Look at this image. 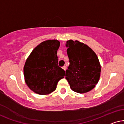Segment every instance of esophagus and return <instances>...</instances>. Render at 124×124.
Segmentation results:
<instances>
[{
    "mask_svg": "<svg viewBox=\"0 0 124 124\" xmlns=\"http://www.w3.org/2000/svg\"><path fill=\"white\" fill-rule=\"evenodd\" d=\"M62 69H63V70L65 71L66 70V66H63L62 67Z\"/></svg>",
    "mask_w": 124,
    "mask_h": 124,
    "instance_id": "1",
    "label": "esophagus"
}]
</instances>
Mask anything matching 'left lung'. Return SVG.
I'll return each mask as SVG.
<instances>
[{
    "instance_id": "left-lung-1",
    "label": "left lung",
    "mask_w": 124,
    "mask_h": 124,
    "mask_svg": "<svg viewBox=\"0 0 124 124\" xmlns=\"http://www.w3.org/2000/svg\"><path fill=\"white\" fill-rule=\"evenodd\" d=\"M67 53L70 65L66 70V79L74 91L83 93L95 87L99 80L101 66L95 53L83 43L69 40Z\"/></svg>"
}]
</instances>
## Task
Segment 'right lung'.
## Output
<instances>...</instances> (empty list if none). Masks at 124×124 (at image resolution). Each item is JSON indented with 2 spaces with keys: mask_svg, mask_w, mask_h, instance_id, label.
I'll return each instance as SVG.
<instances>
[{
  "mask_svg": "<svg viewBox=\"0 0 124 124\" xmlns=\"http://www.w3.org/2000/svg\"><path fill=\"white\" fill-rule=\"evenodd\" d=\"M60 42L57 39L45 41L36 46L26 59L24 75L26 85L39 95H47L57 88L65 71L58 65L57 50Z\"/></svg>",
  "mask_w": 124,
  "mask_h": 124,
  "instance_id": "right-lung-1",
  "label": "right lung"
}]
</instances>
